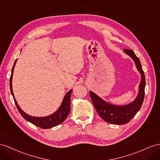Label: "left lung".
Here are the masks:
<instances>
[{"label":"left lung","instance_id":"obj_1","mask_svg":"<svg viewBox=\"0 0 160 160\" xmlns=\"http://www.w3.org/2000/svg\"><path fill=\"white\" fill-rule=\"evenodd\" d=\"M124 52L134 60L135 65L141 75L139 94L134 101L125 106H115L104 101L91 91L89 92L91 100L99 116L104 121L115 125H123L129 122L142 106L145 96V74L139 58L131 49H125Z\"/></svg>","mask_w":160,"mask_h":160}]
</instances>
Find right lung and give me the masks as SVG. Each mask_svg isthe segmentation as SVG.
Instances as JSON below:
<instances>
[{
	"instance_id": "obj_1",
	"label": "right lung",
	"mask_w": 160,
	"mask_h": 160,
	"mask_svg": "<svg viewBox=\"0 0 160 160\" xmlns=\"http://www.w3.org/2000/svg\"><path fill=\"white\" fill-rule=\"evenodd\" d=\"M17 60H15L14 65L12 68L11 71V75L10 77V89H11V92L13 98H14V101L15 103V105L18 109V111L20 112L22 117H23L25 120L31 122L32 124H33L36 126H38L40 128L42 129H49L55 126H57L58 125L61 124L62 122L65 121L68 115H69L70 111V96L72 92V90H70L69 92H68L65 95L64 98H63V102L61 104L60 107L59 108L58 110L54 112L52 115L45 117H31L30 115H28L27 114L21 110V108L18 105V104L16 101V100L14 97V95H13L12 92V74H13V70H14V68L15 66V63L17 62Z\"/></svg>"
}]
</instances>
